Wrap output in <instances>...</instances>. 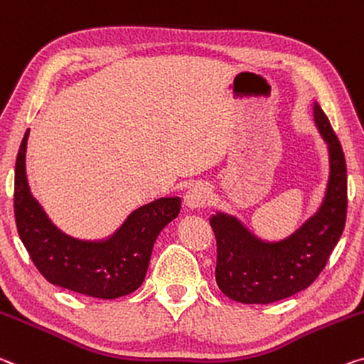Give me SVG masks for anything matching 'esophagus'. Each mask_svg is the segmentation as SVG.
<instances>
[{"label":"esophagus","instance_id":"obj_1","mask_svg":"<svg viewBox=\"0 0 364 364\" xmlns=\"http://www.w3.org/2000/svg\"><path fill=\"white\" fill-rule=\"evenodd\" d=\"M210 200V189L204 183H198L186 193V198H184V203L189 207V209H200V207H205Z\"/></svg>","mask_w":364,"mask_h":364}]
</instances>
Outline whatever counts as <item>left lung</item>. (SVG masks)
Wrapping results in <instances>:
<instances>
[{
	"label": "left lung",
	"instance_id": "1",
	"mask_svg": "<svg viewBox=\"0 0 364 364\" xmlns=\"http://www.w3.org/2000/svg\"><path fill=\"white\" fill-rule=\"evenodd\" d=\"M317 131L327 144L328 180L324 199L291 235L265 241L235 215L217 212L210 227L217 240L215 280L225 296L245 304L280 301L308 288L326 267L347 218V165L326 113L314 102Z\"/></svg>",
	"mask_w": 364,
	"mask_h": 364
}]
</instances>
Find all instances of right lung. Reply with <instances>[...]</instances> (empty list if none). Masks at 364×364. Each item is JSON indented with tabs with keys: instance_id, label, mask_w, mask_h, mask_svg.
<instances>
[{
	"instance_id": "add662e5",
	"label": "right lung",
	"mask_w": 364,
	"mask_h": 364,
	"mask_svg": "<svg viewBox=\"0 0 364 364\" xmlns=\"http://www.w3.org/2000/svg\"><path fill=\"white\" fill-rule=\"evenodd\" d=\"M28 129L21 142L14 173L17 233L28 256L50 284L92 298L114 299L142 285L154 243L181 209L180 198H160L132 210L103 240H79L61 232L33 198L26 175Z\"/></svg>"
}]
</instances>
